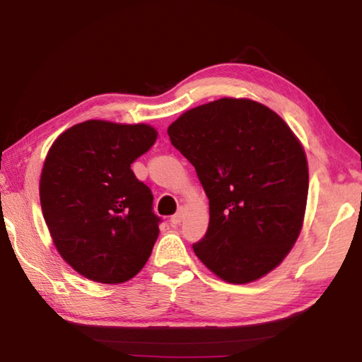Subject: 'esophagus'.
Here are the masks:
<instances>
[{
	"label": "esophagus",
	"mask_w": 362,
	"mask_h": 362,
	"mask_svg": "<svg viewBox=\"0 0 362 362\" xmlns=\"http://www.w3.org/2000/svg\"><path fill=\"white\" fill-rule=\"evenodd\" d=\"M183 220V209H180L179 212H175L173 217H170V223L173 225H180V222Z\"/></svg>",
	"instance_id": "1"
}]
</instances>
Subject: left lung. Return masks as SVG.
Returning <instances> with one entry per match:
<instances>
[{
  "label": "left lung",
  "instance_id": "1",
  "mask_svg": "<svg viewBox=\"0 0 362 362\" xmlns=\"http://www.w3.org/2000/svg\"><path fill=\"white\" fill-rule=\"evenodd\" d=\"M168 134L209 198L194 254L233 284L265 276L297 241L308 196V164L291 127L262 103L220 99L188 110Z\"/></svg>",
  "mask_w": 362,
  "mask_h": 362
}]
</instances>
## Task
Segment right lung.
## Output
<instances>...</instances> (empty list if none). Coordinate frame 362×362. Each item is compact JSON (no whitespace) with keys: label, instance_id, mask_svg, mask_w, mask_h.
<instances>
[{"label":"right lung","instance_id":"add662e5","mask_svg":"<svg viewBox=\"0 0 362 362\" xmlns=\"http://www.w3.org/2000/svg\"><path fill=\"white\" fill-rule=\"evenodd\" d=\"M155 140L151 126L90 119L65 131L47 153L42 216L59 254L90 281L124 283L148 260L161 218L131 164Z\"/></svg>","mask_w":362,"mask_h":362}]
</instances>
